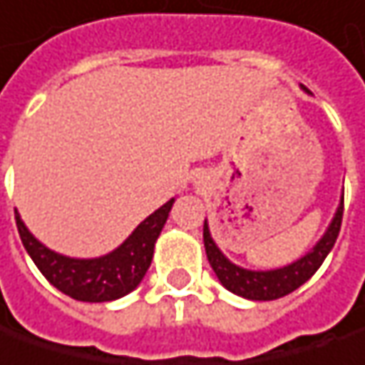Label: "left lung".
<instances>
[{"label": "left lung", "mask_w": 365, "mask_h": 365, "mask_svg": "<svg viewBox=\"0 0 365 365\" xmlns=\"http://www.w3.org/2000/svg\"><path fill=\"white\" fill-rule=\"evenodd\" d=\"M302 88L310 95V91L306 86H302ZM341 221H343V196H341V202L336 206L332 221L327 227L324 235L316 242V246L312 247L310 252H306L302 258L293 260L291 264L270 268V270H250V268L233 264L221 252V247L217 246V242L212 240L206 219H204V247H206L210 267L227 291H231L240 297L252 299V302H270V299L285 297L287 293L302 287L320 268L339 237Z\"/></svg>", "instance_id": "1"}]
</instances>
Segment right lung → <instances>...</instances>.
I'll return each instance as SVG.
<instances>
[{"instance_id": "add662e5", "label": "right lung", "mask_w": 365, "mask_h": 365, "mask_svg": "<svg viewBox=\"0 0 365 365\" xmlns=\"http://www.w3.org/2000/svg\"><path fill=\"white\" fill-rule=\"evenodd\" d=\"M175 198L165 202L140 223L128 240L98 258H72L41 244L16 210L20 240L43 277L78 302H113L136 289L153 262L155 244L161 235Z\"/></svg>"}]
</instances>
